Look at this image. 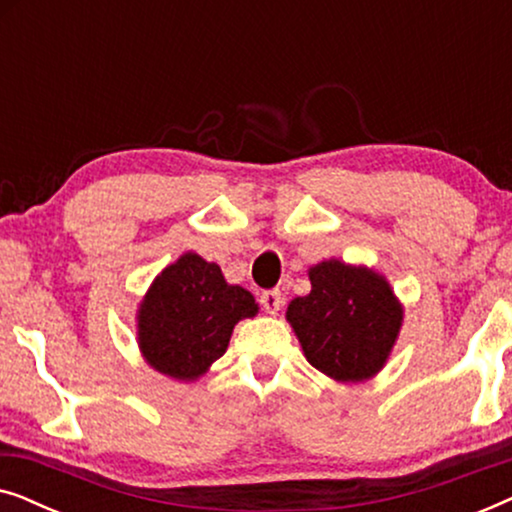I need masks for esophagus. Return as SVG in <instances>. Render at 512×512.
<instances>
[{
  "label": "esophagus",
  "instance_id": "obj_1",
  "mask_svg": "<svg viewBox=\"0 0 512 512\" xmlns=\"http://www.w3.org/2000/svg\"><path fill=\"white\" fill-rule=\"evenodd\" d=\"M261 307L268 314H277L279 312V307H282V303H284V298H282V293H279L277 289H272V291H263L261 293Z\"/></svg>",
  "mask_w": 512,
  "mask_h": 512
}]
</instances>
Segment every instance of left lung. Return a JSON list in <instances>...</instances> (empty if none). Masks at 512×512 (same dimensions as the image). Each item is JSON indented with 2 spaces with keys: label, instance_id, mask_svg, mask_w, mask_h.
<instances>
[{
  "label": "left lung",
  "instance_id": "obj_1",
  "mask_svg": "<svg viewBox=\"0 0 512 512\" xmlns=\"http://www.w3.org/2000/svg\"><path fill=\"white\" fill-rule=\"evenodd\" d=\"M310 282L312 291L286 310L307 361L340 382L373 377L401 331L394 291L377 272L340 261L314 265Z\"/></svg>",
  "mask_w": 512,
  "mask_h": 512
}]
</instances>
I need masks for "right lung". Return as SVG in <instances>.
<instances>
[{"label": "right lung", "mask_w": 512, "mask_h": 512, "mask_svg": "<svg viewBox=\"0 0 512 512\" xmlns=\"http://www.w3.org/2000/svg\"><path fill=\"white\" fill-rule=\"evenodd\" d=\"M256 312L254 296L228 284L219 265L184 254L160 272L139 307V347L158 373L195 380L226 352L237 321Z\"/></svg>", "instance_id": "right-lung-1"}]
</instances>
